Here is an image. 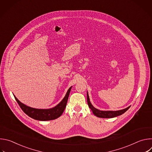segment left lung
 Returning a JSON list of instances; mask_svg holds the SVG:
<instances>
[{
	"label": "left lung",
	"instance_id": "left-lung-1",
	"mask_svg": "<svg viewBox=\"0 0 152 152\" xmlns=\"http://www.w3.org/2000/svg\"><path fill=\"white\" fill-rule=\"evenodd\" d=\"M87 102L89 107L91 110L93 111V113L97 117L99 118H114L117 116H119L120 115H122L124 114L126 111L128 110L130 106L125 108V109L121 110H118V111H100L98 109H96V107H94L93 104H91L88 93L87 92Z\"/></svg>",
	"mask_w": 152,
	"mask_h": 152
}]
</instances>
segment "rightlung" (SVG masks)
<instances>
[{
	"mask_svg": "<svg viewBox=\"0 0 152 152\" xmlns=\"http://www.w3.org/2000/svg\"><path fill=\"white\" fill-rule=\"evenodd\" d=\"M72 87V86L69 88L66 96L61 102L55 107L50 108V109H37V108L29 107L20 102L14 95V96L21 110L29 117L39 121L52 120L59 117L62 114L66 107Z\"/></svg>",
	"mask_w": 152,
	"mask_h": 152,
	"instance_id": "1",
	"label": "right lung"
}]
</instances>
